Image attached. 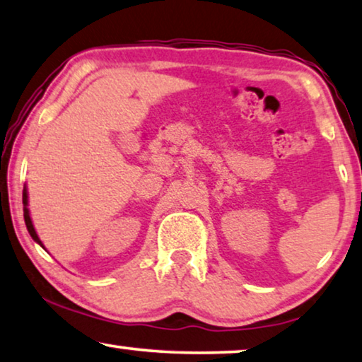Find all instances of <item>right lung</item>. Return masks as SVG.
<instances>
[{
  "label": "right lung",
  "mask_w": 362,
  "mask_h": 362,
  "mask_svg": "<svg viewBox=\"0 0 362 362\" xmlns=\"http://www.w3.org/2000/svg\"><path fill=\"white\" fill-rule=\"evenodd\" d=\"M23 204H24V220H25V227H28L30 237H33L35 242H37L40 246H42V242L37 237V233H35L34 230V225H33V220H30V216H29V211H28V191H23Z\"/></svg>",
  "instance_id": "1"
}]
</instances>
